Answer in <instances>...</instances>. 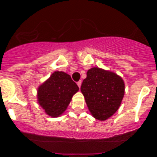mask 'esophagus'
<instances>
[{"label": "esophagus", "instance_id": "1", "mask_svg": "<svg viewBox=\"0 0 157 157\" xmlns=\"http://www.w3.org/2000/svg\"><path fill=\"white\" fill-rule=\"evenodd\" d=\"M77 83V86H79V88H80V86H81V83H82L81 80H80V81H78Z\"/></svg>", "mask_w": 157, "mask_h": 157}]
</instances>
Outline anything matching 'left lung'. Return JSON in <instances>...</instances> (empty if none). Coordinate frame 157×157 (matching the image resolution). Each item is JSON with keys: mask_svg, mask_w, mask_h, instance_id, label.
<instances>
[{"mask_svg": "<svg viewBox=\"0 0 157 157\" xmlns=\"http://www.w3.org/2000/svg\"><path fill=\"white\" fill-rule=\"evenodd\" d=\"M124 86V80L117 74L95 67L87 71L80 90L91 115L105 121L119 109Z\"/></svg>", "mask_w": 157, "mask_h": 157, "instance_id": "obj_1", "label": "left lung"}]
</instances>
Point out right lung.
Masks as SVG:
<instances>
[{
	"label": "right lung",
	"mask_w": 157,
	"mask_h": 157,
	"mask_svg": "<svg viewBox=\"0 0 157 157\" xmlns=\"http://www.w3.org/2000/svg\"><path fill=\"white\" fill-rule=\"evenodd\" d=\"M79 87L69 74L55 71L37 89V101L45 112L52 118L62 115Z\"/></svg>",
	"instance_id": "add662e5"
}]
</instances>
